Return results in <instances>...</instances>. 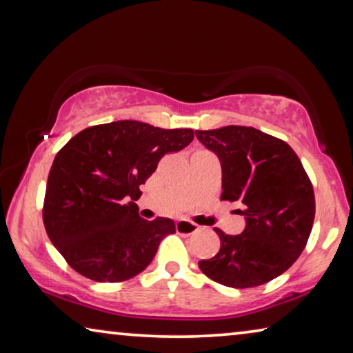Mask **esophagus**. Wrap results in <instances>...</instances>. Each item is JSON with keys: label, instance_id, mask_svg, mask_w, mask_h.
I'll return each mask as SVG.
<instances>
[{"label": "esophagus", "instance_id": "34e87169", "mask_svg": "<svg viewBox=\"0 0 353 353\" xmlns=\"http://www.w3.org/2000/svg\"><path fill=\"white\" fill-rule=\"evenodd\" d=\"M176 229L179 234H183V235H190V234H194L196 230H199V225L194 224L193 221H188V219H181L177 221L176 224Z\"/></svg>", "mask_w": 353, "mask_h": 353}]
</instances>
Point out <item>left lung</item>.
I'll use <instances>...</instances> for the list:
<instances>
[{
  "label": "left lung",
  "mask_w": 353,
  "mask_h": 353,
  "mask_svg": "<svg viewBox=\"0 0 353 353\" xmlns=\"http://www.w3.org/2000/svg\"><path fill=\"white\" fill-rule=\"evenodd\" d=\"M223 170L221 199L240 205V235H219V252L201 260V271L230 288H252L279 277L294 263L312 234L314 193L288 143L255 128L196 130Z\"/></svg>",
  "instance_id": "1"
}]
</instances>
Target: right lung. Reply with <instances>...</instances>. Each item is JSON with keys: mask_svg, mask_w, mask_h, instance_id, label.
Segmentation results:
<instances>
[{"mask_svg": "<svg viewBox=\"0 0 353 353\" xmlns=\"http://www.w3.org/2000/svg\"><path fill=\"white\" fill-rule=\"evenodd\" d=\"M193 137V129L123 119L81 130L57 152L48 176L43 223L74 271L115 283L146 270L176 224L140 216V185L163 155L181 151Z\"/></svg>", "mask_w": 353, "mask_h": 353, "instance_id": "add662e5", "label": "right lung"}]
</instances>
